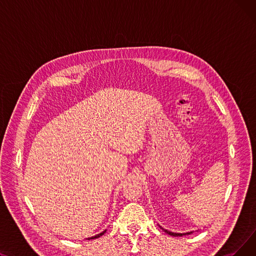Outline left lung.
I'll list each match as a JSON object with an SVG mask.
<instances>
[{
  "label": "left lung",
  "mask_w": 256,
  "mask_h": 256,
  "mask_svg": "<svg viewBox=\"0 0 256 256\" xmlns=\"http://www.w3.org/2000/svg\"><path fill=\"white\" fill-rule=\"evenodd\" d=\"M162 230H163V228H162ZM164 232H165L166 234H170V236H184V234H191V232H188V234H176V232H168V230H164Z\"/></svg>",
  "instance_id": "obj_1"
}]
</instances>
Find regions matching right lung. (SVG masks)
<instances>
[{
  "instance_id": "right-lung-1",
  "label": "right lung",
  "mask_w": 256,
  "mask_h": 256,
  "mask_svg": "<svg viewBox=\"0 0 256 256\" xmlns=\"http://www.w3.org/2000/svg\"><path fill=\"white\" fill-rule=\"evenodd\" d=\"M104 232H106V230H104V232H102V234H96V236H92V238H100V236H102V234H104Z\"/></svg>"
}]
</instances>
